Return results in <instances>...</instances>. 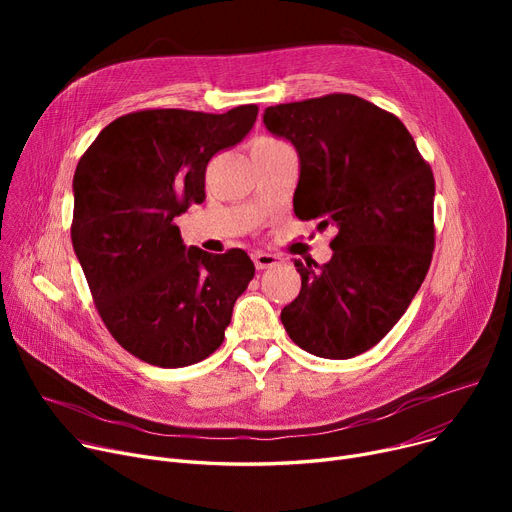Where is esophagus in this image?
I'll return each mask as SVG.
<instances>
[{
    "label": "esophagus",
    "instance_id": "34e87169",
    "mask_svg": "<svg viewBox=\"0 0 512 512\" xmlns=\"http://www.w3.org/2000/svg\"><path fill=\"white\" fill-rule=\"evenodd\" d=\"M282 259L278 255H272V253H255L253 255V263L257 270H267V267H274L278 265Z\"/></svg>",
    "mask_w": 512,
    "mask_h": 512
}]
</instances>
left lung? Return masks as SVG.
Wrapping results in <instances>:
<instances>
[{
	"label": "left lung",
	"mask_w": 512,
	"mask_h": 512,
	"mask_svg": "<svg viewBox=\"0 0 512 512\" xmlns=\"http://www.w3.org/2000/svg\"><path fill=\"white\" fill-rule=\"evenodd\" d=\"M263 124L299 153L297 218L336 228L328 263L294 259L301 292L282 324L315 357H357L394 328L432 263V168L405 124L357 95L272 105Z\"/></svg>",
	"instance_id": "left-lung-1"
}]
</instances>
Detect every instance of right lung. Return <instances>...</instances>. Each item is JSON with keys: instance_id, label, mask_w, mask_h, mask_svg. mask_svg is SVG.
I'll return each instance as SVG.
<instances>
[{"instance_id": "1", "label": "right lung", "mask_w": 512, "mask_h": 512, "mask_svg": "<svg viewBox=\"0 0 512 512\" xmlns=\"http://www.w3.org/2000/svg\"><path fill=\"white\" fill-rule=\"evenodd\" d=\"M257 112H132L107 124L78 161L74 253L105 328L149 365L207 359L255 276L242 249H186L174 218L203 203L209 159L245 139Z\"/></svg>"}]
</instances>
